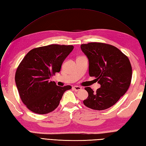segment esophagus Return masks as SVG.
Returning <instances> with one entry per match:
<instances>
[{
  "label": "esophagus",
  "mask_w": 146,
  "mask_h": 146,
  "mask_svg": "<svg viewBox=\"0 0 146 146\" xmlns=\"http://www.w3.org/2000/svg\"><path fill=\"white\" fill-rule=\"evenodd\" d=\"M72 89L75 91H80L82 90V87L78 86H74L72 87Z\"/></svg>",
  "instance_id": "1"
}]
</instances>
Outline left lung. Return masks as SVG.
Returning a JSON list of instances; mask_svg holds the SVG:
<instances>
[{
	"mask_svg": "<svg viewBox=\"0 0 146 146\" xmlns=\"http://www.w3.org/2000/svg\"><path fill=\"white\" fill-rule=\"evenodd\" d=\"M89 60V74L95 77L100 88L94 91L85 89L88 98L86 107L104 110L112 107L125 94L130 85L132 69L128 57L116 47L102 42H89L81 45Z\"/></svg>",
	"mask_w": 146,
	"mask_h": 146,
	"instance_id": "1",
	"label": "left lung"
}]
</instances>
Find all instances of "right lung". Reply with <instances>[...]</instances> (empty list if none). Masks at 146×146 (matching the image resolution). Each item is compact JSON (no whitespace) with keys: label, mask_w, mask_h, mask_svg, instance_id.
I'll return each instance as SVG.
<instances>
[{"label":"right lung","mask_w":146,"mask_h":146,"mask_svg":"<svg viewBox=\"0 0 146 146\" xmlns=\"http://www.w3.org/2000/svg\"><path fill=\"white\" fill-rule=\"evenodd\" d=\"M74 48L72 45L51 44L29 51L17 68L15 82L20 98L29 110L44 114L58 107L70 85L61 87L50 81L60 71L64 60Z\"/></svg>","instance_id":"right-lung-1"}]
</instances>
